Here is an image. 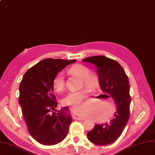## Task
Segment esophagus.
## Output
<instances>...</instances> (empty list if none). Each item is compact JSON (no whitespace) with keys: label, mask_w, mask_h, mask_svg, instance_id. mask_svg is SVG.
Listing matches in <instances>:
<instances>
[{"label":"esophagus","mask_w":155,"mask_h":155,"mask_svg":"<svg viewBox=\"0 0 155 155\" xmlns=\"http://www.w3.org/2000/svg\"><path fill=\"white\" fill-rule=\"evenodd\" d=\"M73 118L74 119H78V120H85L86 118H84V117H77L74 115L73 116Z\"/></svg>","instance_id":"1"}]
</instances>
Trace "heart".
I'll list each match as a JSON object with an SVG mask.
<instances>
[{"mask_svg": "<svg viewBox=\"0 0 155 155\" xmlns=\"http://www.w3.org/2000/svg\"><path fill=\"white\" fill-rule=\"evenodd\" d=\"M68 73L71 74L81 78L82 84L94 88L99 84V78L97 74L95 73L90 72L88 67L82 64H75L71 67L68 69ZM65 79L63 74L59 72L55 75L52 81V86L54 90L57 92H61L65 88ZM90 90L84 88L80 90L70 92L62 100V104L65 105H74L78 108H84V105L82 104V101L88 97Z\"/></svg>", "mask_w": 155, "mask_h": 155, "instance_id": "heart-1", "label": "heart"}]
</instances>
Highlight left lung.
Returning a JSON list of instances; mask_svg holds the SVG:
<instances>
[{"mask_svg": "<svg viewBox=\"0 0 155 155\" xmlns=\"http://www.w3.org/2000/svg\"><path fill=\"white\" fill-rule=\"evenodd\" d=\"M82 61L96 67L101 90L113 97L116 105V111L111 120L102 124H96L87 134V137L97 145L111 144L120 136L130 117L131 98L128 78L122 66L112 59L96 55Z\"/></svg>", "mask_w": 155, "mask_h": 155, "instance_id": "left-lung-1", "label": "left lung"}]
</instances>
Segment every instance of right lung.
<instances>
[{
    "instance_id": "obj_1",
    "label": "right lung",
    "mask_w": 155,
    "mask_h": 155,
    "mask_svg": "<svg viewBox=\"0 0 155 155\" xmlns=\"http://www.w3.org/2000/svg\"><path fill=\"white\" fill-rule=\"evenodd\" d=\"M75 61L43 59L27 71L20 82L19 103L27 130L42 145L58 144L68 134L72 117L68 107L55 109L58 102L52 81L55 74Z\"/></svg>"
}]
</instances>
